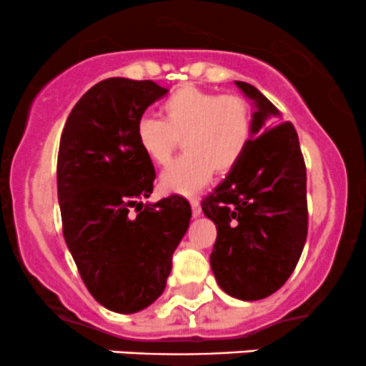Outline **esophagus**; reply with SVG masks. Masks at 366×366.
<instances>
[{
	"label": "esophagus",
	"instance_id": "esophagus-1",
	"mask_svg": "<svg viewBox=\"0 0 366 366\" xmlns=\"http://www.w3.org/2000/svg\"><path fill=\"white\" fill-rule=\"evenodd\" d=\"M189 204H191V209H193V216L198 217L202 214V205H200V200L198 198H189Z\"/></svg>",
	"mask_w": 366,
	"mask_h": 366
}]
</instances>
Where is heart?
Listing matches in <instances>:
<instances>
[{
  "mask_svg": "<svg viewBox=\"0 0 366 366\" xmlns=\"http://www.w3.org/2000/svg\"><path fill=\"white\" fill-rule=\"evenodd\" d=\"M159 112L161 118H139L136 143L147 159L166 164L182 138L186 154L161 173V187L169 193L193 194L214 169L232 172L252 139V108L241 95L184 84L162 101Z\"/></svg>",
  "mask_w": 366,
  "mask_h": 366,
  "instance_id": "1",
  "label": "heart"
}]
</instances>
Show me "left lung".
<instances>
[{
	"mask_svg": "<svg viewBox=\"0 0 366 366\" xmlns=\"http://www.w3.org/2000/svg\"><path fill=\"white\" fill-rule=\"evenodd\" d=\"M235 84L253 101L252 139L202 210L217 228L210 253L217 285L232 297L258 301L283 287L305 248L306 166L294 125L278 124L276 106L252 84Z\"/></svg>",
	"mask_w": 366,
	"mask_h": 366,
	"instance_id": "left-lung-1",
	"label": "left lung"
}]
</instances>
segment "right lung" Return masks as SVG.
Wrapping results in <instances>:
<instances>
[{"mask_svg":"<svg viewBox=\"0 0 366 366\" xmlns=\"http://www.w3.org/2000/svg\"><path fill=\"white\" fill-rule=\"evenodd\" d=\"M166 94L154 81L109 77L77 101L61 132L65 242L88 292L117 313H136L161 296L189 227L191 205L180 194L139 202L152 194L156 172L136 143V124Z\"/></svg>","mask_w":366,"mask_h":366,"instance_id":"add662e5","label":"right lung"}]
</instances>
